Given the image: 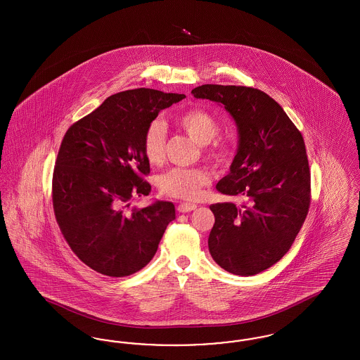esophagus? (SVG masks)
Segmentation results:
<instances>
[{
    "label": "esophagus",
    "mask_w": 360,
    "mask_h": 360,
    "mask_svg": "<svg viewBox=\"0 0 360 360\" xmlns=\"http://www.w3.org/2000/svg\"><path fill=\"white\" fill-rule=\"evenodd\" d=\"M197 207L195 204H191V202H182V204H179L178 205V212L179 213H186V212H191V210H194Z\"/></svg>",
    "instance_id": "1"
}]
</instances>
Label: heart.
Instances as JSON below:
<instances>
[{
	"label": "heart",
	"instance_id": "1",
	"mask_svg": "<svg viewBox=\"0 0 360 360\" xmlns=\"http://www.w3.org/2000/svg\"><path fill=\"white\" fill-rule=\"evenodd\" d=\"M175 125L188 134L195 143L204 146L202 154L209 162L221 165L231 154V146L228 140L217 136L220 132V124L217 119L202 108H191L174 119ZM166 125L160 120H153L144 129L141 139V148L146 159L156 165L163 159L166 144ZM212 175L202 167H172L158 176V188L162 194L181 198L197 200L202 188L210 185Z\"/></svg>",
	"mask_w": 360,
	"mask_h": 360
}]
</instances>
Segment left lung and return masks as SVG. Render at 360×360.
Returning <instances> with one entry per match:
<instances>
[{
	"mask_svg": "<svg viewBox=\"0 0 360 360\" xmlns=\"http://www.w3.org/2000/svg\"><path fill=\"white\" fill-rule=\"evenodd\" d=\"M191 94L223 103L239 128L238 154L216 188L245 202L210 206V255L228 273L259 274L290 250L308 216L310 170L304 137L279 103L255 87L202 85Z\"/></svg>",
	"mask_w": 360,
	"mask_h": 360,
	"instance_id": "obj_1",
	"label": "left lung"
}]
</instances>
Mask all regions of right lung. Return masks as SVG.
Returning <instances> with one entry per match:
<instances>
[{"label":"right lung","instance_id":"right-lung-1","mask_svg":"<svg viewBox=\"0 0 360 360\" xmlns=\"http://www.w3.org/2000/svg\"><path fill=\"white\" fill-rule=\"evenodd\" d=\"M185 97L144 87L120 91L65 134L52 174L53 213L71 251L94 271L116 278L140 271L175 219L172 202L129 210V200L151 191L146 127Z\"/></svg>","mask_w":360,"mask_h":360}]
</instances>
